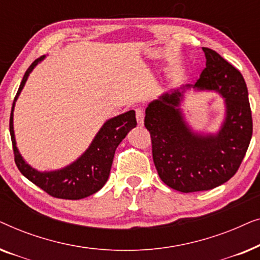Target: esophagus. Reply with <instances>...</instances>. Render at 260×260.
I'll use <instances>...</instances> for the list:
<instances>
[{"instance_id":"1","label":"esophagus","mask_w":260,"mask_h":260,"mask_svg":"<svg viewBox=\"0 0 260 260\" xmlns=\"http://www.w3.org/2000/svg\"><path fill=\"white\" fill-rule=\"evenodd\" d=\"M136 119L140 125H143L144 123V111L142 109H136Z\"/></svg>"}]
</instances>
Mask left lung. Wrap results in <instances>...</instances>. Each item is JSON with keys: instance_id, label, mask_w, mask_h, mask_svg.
<instances>
[{"instance_id": "8db88e82", "label": "left lung", "mask_w": 260, "mask_h": 260, "mask_svg": "<svg viewBox=\"0 0 260 260\" xmlns=\"http://www.w3.org/2000/svg\"><path fill=\"white\" fill-rule=\"evenodd\" d=\"M206 67L195 85L162 94L145 109L144 125L158 176L173 189L191 193L225 183L243 162L252 137V113L243 76L211 48L202 47ZM212 89L225 98L226 117L215 135L192 133L178 108L186 89Z\"/></svg>"}]
</instances>
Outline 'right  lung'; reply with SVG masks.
<instances>
[{
    "mask_svg": "<svg viewBox=\"0 0 260 260\" xmlns=\"http://www.w3.org/2000/svg\"><path fill=\"white\" fill-rule=\"evenodd\" d=\"M45 58L41 56L35 60L24 73L23 79L21 81L19 90L14 98L12 113L9 120V131L12 137L14 159L16 167L26 176L30 182L37 184L46 193L58 199L66 200H79V199L90 197L97 193L106 183L111 170L113 156L118 144L122 142L127 133L137 125L135 111L130 110L122 115L113 117L104 123L102 129L95 135L94 140L86 151L80 156L77 161L71 163L70 166L53 172H38L31 168L22 158L16 148L15 136H14L13 125V111L15 102L28 79V76L35 66Z\"/></svg>",
    "mask_w": 260,
    "mask_h": 260,
    "instance_id": "right-lung-1",
    "label": "right lung"
}]
</instances>
